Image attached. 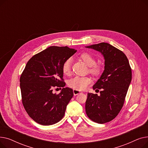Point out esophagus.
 <instances>
[{
    "mask_svg": "<svg viewBox=\"0 0 148 148\" xmlns=\"http://www.w3.org/2000/svg\"><path fill=\"white\" fill-rule=\"evenodd\" d=\"M73 93H74V95H78L79 94H80V93H81V92H80V91H79L78 90L74 89L73 90Z\"/></svg>",
    "mask_w": 148,
    "mask_h": 148,
    "instance_id": "1",
    "label": "esophagus"
}]
</instances>
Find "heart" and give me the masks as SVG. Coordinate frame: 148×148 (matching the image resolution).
<instances>
[{
	"label": "heart",
	"instance_id": "heart-1",
	"mask_svg": "<svg viewBox=\"0 0 148 148\" xmlns=\"http://www.w3.org/2000/svg\"><path fill=\"white\" fill-rule=\"evenodd\" d=\"M80 59L89 66V72L94 75H98L102 71L101 68L96 65V59L90 53H83L80 55ZM71 58H68L65 60L62 65V72L65 75L69 74L71 72ZM92 80L88 77L75 76L68 82V86L74 89L82 90L86 89Z\"/></svg>",
	"mask_w": 148,
	"mask_h": 148
}]
</instances>
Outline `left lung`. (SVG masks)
Instances as JSON below:
<instances>
[{"mask_svg":"<svg viewBox=\"0 0 148 148\" xmlns=\"http://www.w3.org/2000/svg\"><path fill=\"white\" fill-rule=\"evenodd\" d=\"M101 53L104 70L93 89L100 91V95L88 93L85 104L90 119L104 123L116 117L123 107L132 79L129 61L122 51L110 44L101 42L86 46Z\"/></svg>","mask_w":148,"mask_h":148,"instance_id":"1","label":"left lung"}]
</instances>
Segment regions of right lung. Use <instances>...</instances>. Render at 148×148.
Here are the masks:
<instances>
[{
  "mask_svg": "<svg viewBox=\"0 0 148 148\" xmlns=\"http://www.w3.org/2000/svg\"><path fill=\"white\" fill-rule=\"evenodd\" d=\"M76 51L67 46H51L31 58L21 75L22 103L30 117L41 125H53L64 117L74 94L72 89L64 88L62 65ZM54 87L62 88L58 95L52 92Z\"/></svg>",
  "mask_w": 148,
  "mask_h": 148,
  "instance_id": "add662e5",
  "label": "right lung"
}]
</instances>
